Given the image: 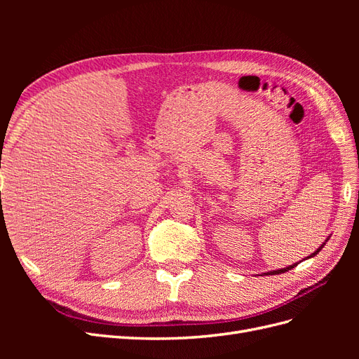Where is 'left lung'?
<instances>
[{
    "mask_svg": "<svg viewBox=\"0 0 359 359\" xmlns=\"http://www.w3.org/2000/svg\"><path fill=\"white\" fill-rule=\"evenodd\" d=\"M327 241H328V240H327ZM323 245H325V243H323V244H322V245H320V247L316 250V252H314L311 256H316V255L320 252V250L323 248ZM311 256H310V257H311ZM297 265H298V264H295V265H290V266H287V268H283V269H278V271H271V273H265V274H266V276H274V274H281V273H286V271L292 269L293 266H297Z\"/></svg>",
    "mask_w": 359,
    "mask_h": 359,
    "instance_id": "1",
    "label": "left lung"
}]
</instances>
